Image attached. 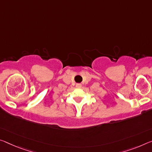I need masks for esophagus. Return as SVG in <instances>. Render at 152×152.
<instances>
[{"label": "esophagus", "mask_w": 152, "mask_h": 152, "mask_svg": "<svg viewBox=\"0 0 152 152\" xmlns=\"http://www.w3.org/2000/svg\"><path fill=\"white\" fill-rule=\"evenodd\" d=\"M81 84H76V87H81Z\"/></svg>", "instance_id": "34e87169"}]
</instances>
